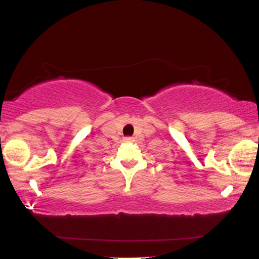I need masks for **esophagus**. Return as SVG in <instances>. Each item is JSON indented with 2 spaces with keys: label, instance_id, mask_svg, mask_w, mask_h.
I'll return each mask as SVG.
<instances>
[{
  "label": "esophagus",
  "instance_id": "esophagus-1",
  "mask_svg": "<svg viewBox=\"0 0 259 259\" xmlns=\"http://www.w3.org/2000/svg\"><path fill=\"white\" fill-rule=\"evenodd\" d=\"M124 140H125V142H134V137H125L124 138Z\"/></svg>",
  "mask_w": 259,
  "mask_h": 259
}]
</instances>
